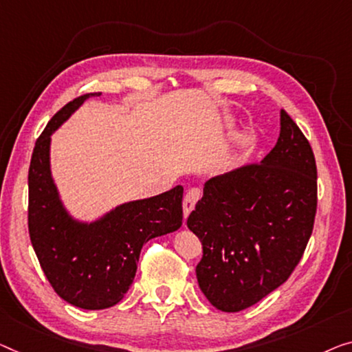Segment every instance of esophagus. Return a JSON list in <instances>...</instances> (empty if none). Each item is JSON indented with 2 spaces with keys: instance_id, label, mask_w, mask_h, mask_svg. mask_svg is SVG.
Wrapping results in <instances>:
<instances>
[{
  "instance_id": "obj_1",
  "label": "esophagus",
  "mask_w": 352,
  "mask_h": 352,
  "mask_svg": "<svg viewBox=\"0 0 352 352\" xmlns=\"http://www.w3.org/2000/svg\"><path fill=\"white\" fill-rule=\"evenodd\" d=\"M199 197H201V190H199V188H192V190L186 192L185 199H183V214H185V218H188V214L192 212Z\"/></svg>"
}]
</instances>
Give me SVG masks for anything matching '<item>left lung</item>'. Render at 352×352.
Masks as SVG:
<instances>
[{"label": "left lung", "instance_id": "1", "mask_svg": "<svg viewBox=\"0 0 352 352\" xmlns=\"http://www.w3.org/2000/svg\"><path fill=\"white\" fill-rule=\"evenodd\" d=\"M316 161L300 128L281 110L276 145L256 164L206 183L188 217L202 242L196 267L204 296L221 311H242L281 286L313 232Z\"/></svg>", "mask_w": 352, "mask_h": 352}]
</instances>
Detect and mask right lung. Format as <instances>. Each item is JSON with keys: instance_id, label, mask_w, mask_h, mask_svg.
<instances>
[{"instance_id": "add662e5", "label": "right lung", "mask_w": 352, "mask_h": 352, "mask_svg": "<svg viewBox=\"0 0 352 352\" xmlns=\"http://www.w3.org/2000/svg\"><path fill=\"white\" fill-rule=\"evenodd\" d=\"M67 102L36 140L28 170V230L39 264L55 292L83 310L122 300L138 270L142 246L174 232L183 221V186L126 202L98 221H76L60 201L50 174V135L90 96Z\"/></svg>"}]
</instances>
